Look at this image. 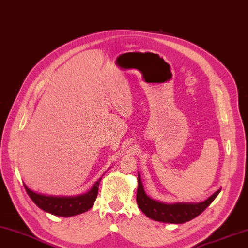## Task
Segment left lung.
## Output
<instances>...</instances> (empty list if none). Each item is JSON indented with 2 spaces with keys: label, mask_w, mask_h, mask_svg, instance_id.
Returning a JSON list of instances; mask_svg holds the SVG:
<instances>
[{
  "label": "left lung",
  "mask_w": 248,
  "mask_h": 248,
  "mask_svg": "<svg viewBox=\"0 0 248 248\" xmlns=\"http://www.w3.org/2000/svg\"><path fill=\"white\" fill-rule=\"evenodd\" d=\"M217 189L208 199L202 202H176V203H164L161 201L154 200L146 195L142 181L138 173V189H137V204L149 218L161 221L167 224H184L186 221L194 219L200 215L213 202L217 195L220 193Z\"/></svg>",
  "instance_id": "left-lung-1"
}]
</instances>
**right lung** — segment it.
Masks as SVG:
<instances>
[{"label":"right lung","mask_w":248,"mask_h":248,"mask_svg":"<svg viewBox=\"0 0 248 248\" xmlns=\"http://www.w3.org/2000/svg\"><path fill=\"white\" fill-rule=\"evenodd\" d=\"M102 178L95 182L90 190L77 196H47L30 189L24 184L25 190L39 209L55 216L70 217L84 213L94 205L98 194V186Z\"/></svg>","instance_id":"right-lung-1"}]
</instances>
